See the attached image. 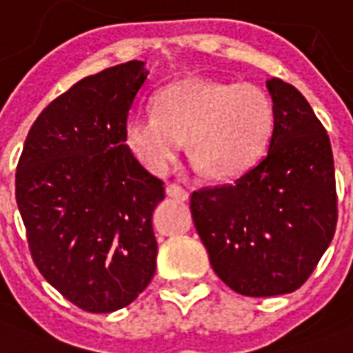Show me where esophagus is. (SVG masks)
I'll use <instances>...</instances> for the list:
<instances>
[{
    "instance_id": "esophagus-1",
    "label": "esophagus",
    "mask_w": 353,
    "mask_h": 353,
    "mask_svg": "<svg viewBox=\"0 0 353 353\" xmlns=\"http://www.w3.org/2000/svg\"><path fill=\"white\" fill-rule=\"evenodd\" d=\"M165 192L169 197H176V199H182V201H186L188 197H190L188 190H184V188L179 186V184H167Z\"/></svg>"
}]
</instances>
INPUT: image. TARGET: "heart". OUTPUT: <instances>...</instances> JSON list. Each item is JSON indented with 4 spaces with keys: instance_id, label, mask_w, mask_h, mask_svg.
I'll use <instances>...</instances> for the list:
<instances>
[{
    "instance_id": "obj_1",
    "label": "heart",
    "mask_w": 353,
    "mask_h": 353,
    "mask_svg": "<svg viewBox=\"0 0 353 353\" xmlns=\"http://www.w3.org/2000/svg\"><path fill=\"white\" fill-rule=\"evenodd\" d=\"M154 110L125 123V145L154 174L171 169L188 137L210 176H239L258 163L274 128L271 95L250 82L184 79L156 95Z\"/></svg>"
}]
</instances>
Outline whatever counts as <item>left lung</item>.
Here are the masks:
<instances>
[{
	"label": "left lung",
	"instance_id": "obj_1",
	"mask_svg": "<svg viewBox=\"0 0 353 353\" xmlns=\"http://www.w3.org/2000/svg\"><path fill=\"white\" fill-rule=\"evenodd\" d=\"M267 88L274 103L267 156L235 182L201 188L190 199L212 269L246 297L299 290L339 218L327 131L295 86L269 79Z\"/></svg>",
	"mask_w": 353,
	"mask_h": 353
}]
</instances>
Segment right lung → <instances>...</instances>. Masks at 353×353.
I'll return each instance as SVG.
<instances>
[{"label": "right lung", "instance_id": "add662e5", "mask_svg": "<svg viewBox=\"0 0 353 353\" xmlns=\"http://www.w3.org/2000/svg\"><path fill=\"white\" fill-rule=\"evenodd\" d=\"M146 81L125 61L73 84L46 105L17 165V203L35 267L74 307L130 305L156 272L152 212L163 180L125 145L131 105Z\"/></svg>", "mask_w": 353, "mask_h": 353}]
</instances>
